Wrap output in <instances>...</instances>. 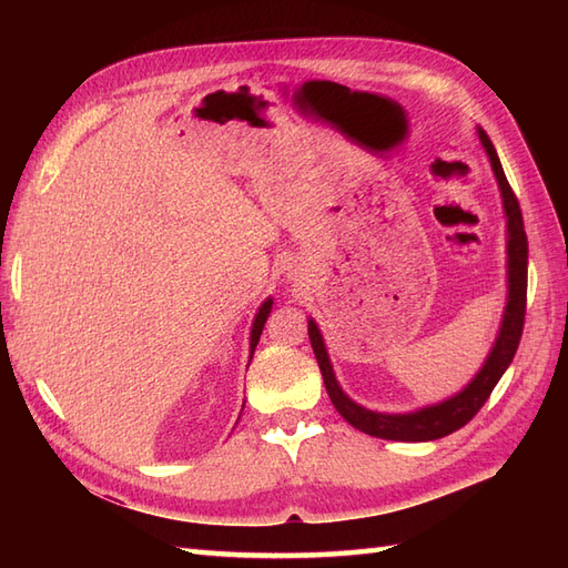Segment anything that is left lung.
Instances as JSON below:
<instances>
[{"label": "left lung", "mask_w": 568, "mask_h": 568, "mask_svg": "<svg viewBox=\"0 0 568 568\" xmlns=\"http://www.w3.org/2000/svg\"><path fill=\"white\" fill-rule=\"evenodd\" d=\"M478 136H480V144H484L488 159H490L497 184H500L505 213H507L509 301L505 307V320L500 326V334H497V341L486 359V365L474 376V382L462 393H457L455 398L443 400L432 407H424L419 412H409V415H382V412L365 409L357 403H353L336 384V376L332 372L329 357H326V348H324V341L320 336L317 324L313 320L307 322V336H311L322 379H324L326 393H329L334 407L351 426L359 428V432H365L374 438L419 443V440H436L443 436H450L464 424H469L476 417V412L486 405L493 388L497 386V382H500V376L505 374V369L514 359V353H517V348H519V341L524 334L526 291H528V239H526L524 217H521L517 194L511 192V186L505 178L503 163H500V159H497L490 136L484 130H478Z\"/></svg>", "instance_id": "left-lung-1"}]
</instances>
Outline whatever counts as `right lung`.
Masks as SVG:
<instances>
[{
	"label": "right lung",
	"instance_id": "1",
	"mask_svg": "<svg viewBox=\"0 0 568 568\" xmlns=\"http://www.w3.org/2000/svg\"><path fill=\"white\" fill-rule=\"evenodd\" d=\"M270 307H272V301H265L263 307H261V313H257V317H255V322H253V332H251V355H253V351H255V346H257V341H261L265 320H267V315H270Z\"/></svg>",
	"mask_w": 568,
	"mask_h": 568
}]
</instances>
